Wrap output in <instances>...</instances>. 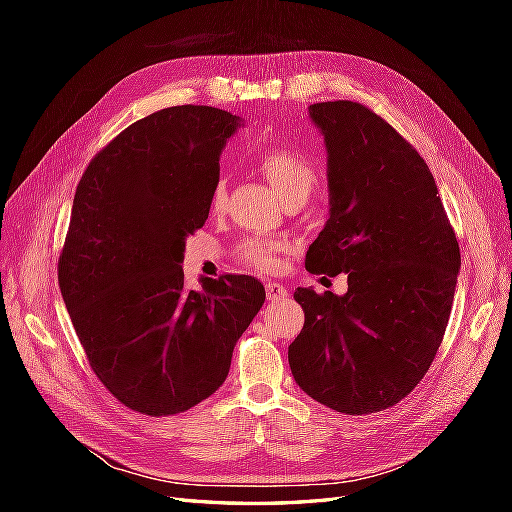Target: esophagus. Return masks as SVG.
<instances>
[{
  "label": "esophagus",
  "instance_id": "1",
  "mask_svg": "<svg viewBox=\"0 0 512 512\" xmlns=\"http://www.w3.org/2000/svg\"><path fill=\"white\" fill-rule=\"evenodd\" d=\"M265 290H267V299H269V301H273V299H280V297H286V294H288L286 286L277 284V282H267Z\"/></svg>",
  "mask_w": 512,
  "mask_h": 512
}]
</instances>
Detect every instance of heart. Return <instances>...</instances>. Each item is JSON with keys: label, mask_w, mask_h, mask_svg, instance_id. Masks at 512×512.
<instances>
[{"label": "heart", "mask_w": 512, "mask_h": 512, "mask_svg": "<svg viewBox=\"0 0 512 512\" xmlns=\"http://www.w3.org/2000/svg\"><path fill=\"white\" fill-rule=\"evenodd\" d=\"M260 170L282 200H288L294 196L307 198L318 181L312 160L297 149L282 147V149L267 151L265 156L260 158ZM224 200H226V181L224 177H220L213 183V190H211V209L220 211L224 207ZM277 252H280V245L267 239H247L239 245V258L260 271H271L277 265Z\"/></svg>", "instance_id": "1"}]
</instances>
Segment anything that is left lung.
<instances>
[{
  "label": "left lung",
  "instance_id": "obj_1",
  "mask_svg": "<svg viewBox=\"0 0 512 512\" xmlns=\"http://www.w3.org/2000/svg\"><path fill=\"white\" fill-rule=\"evenodd\" d=\"M327 145L329 220L305 269L348 292L297 288L305 324L288 346L301 389L335 412L399 404L423 380L451 316L459 245L418 151L350 100L309 106Z\"/></svg>",
  "mask_w": 512,
  "mask_h": 512
}]
</instances>
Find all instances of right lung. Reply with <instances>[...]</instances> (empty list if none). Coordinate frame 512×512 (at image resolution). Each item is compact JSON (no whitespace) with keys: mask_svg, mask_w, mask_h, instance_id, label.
Segmentation results:
<instances>
[{"mask_svg":"<svg viewBox=\"0 0 512 512\" xmlns=\"http://www.w3.org/2000/svg\"><path fill=\"white\" fill-rule=\"evenodd\" d=\"M239 126L220 108H162L113 138L76 188L61 297L91 369L141 414H179L218 391L265 303L252 275L183 284L185 239L209 218L222 149Z\"/></svg>","mask_w":512,"mask_h":512,"instance_id":"right-lung-1","label":"right lung"}]
</instances>
